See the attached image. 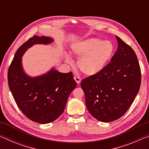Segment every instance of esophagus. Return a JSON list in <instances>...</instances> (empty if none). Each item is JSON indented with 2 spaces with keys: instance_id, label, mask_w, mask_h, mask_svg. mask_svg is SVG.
Listing matches in <instances>:
<instances>
[{
  "instance_id": "1",
  "label": "esophagus",
  "mask_w": 149,
  "mask_h": 149,
  "mask_svg": "<svg viewBox=\"0 0 149 149\" xmlns=\"http://www.w3.org/2000/svg\"><path fill=\"white\" fill-rule=\"evenodd\" d=\"M74 79H75V81H76L77 84H79L81 83V78L79 76H77V75H75V76L74 77Z\"/></svg>"
}]
</instances>
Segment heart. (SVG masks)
<instances>
[{
	"mask_svg": "<svg viewBox=\"0 0 149 149\" xmlns=\"http://www.w3.org/2000/svg\"><path fill=\"white\" fill-rule=\"evenodd\" d=\"M114 51V47L110 41H104L97 38L88 39L73 45L72 52L79 58L77 65L80 71L87 75H95L104 68ZM65 60L72 64L69 55Z\"/></svg>",
	"mask_w": 149,
	"mask_h": 149,
	"instance_id": "heart-1",
	"label": "heart"
}]
</instances>
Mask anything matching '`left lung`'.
I'll use <instances>...</instances> for the list:
<instances>
[{
  "mask_svg": "<svg viewBox=\"0 0 149 149\" xmlns=\"http://www.w3.org/2000/svg\"><path fill=\"white\" fill-rule=\"evenodd\" d=\"M117 51L101 71L84 78L81 87L90 114L102 122L119 119L139 91L141 72L135 52L116 36Z\"/></svg>",
  "mask_w": 149,
  "mask_h": 149,
  "instance_id": "obj_1",
  "label": "left lung"
}]
</instances>
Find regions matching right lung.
Returning a JSON list of instances; mask_svg holds the SVG:
<instances>
[{"mask_svg": "<svg viewBox=\"0 0 149 149\" xmlns=\"http://www.w3.org/2000/svg\"><path fill=\"white\" fill-rule=\"evenodd\" d=\"M52 41L50 37L37 35L29 39L17 49L8 71V86L17 107L27 118L39 123L56 120L76 87L72 72L64 74L52 69L41 76L31 77L22 69V57L28 48Z\"/></svg>", "mask_w": 149, "mask_h": 149, "instance_id": "add662e5", "label": "right lung"}]
</instances>
